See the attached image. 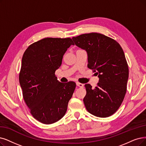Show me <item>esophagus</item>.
I'll use <instances>...</instances> for the list:
<instances>
[{
    "label": "esophagus",
    "mask_w": 146,
    "mask_h": 146,
    "mask_svg": "<svg viewBox=\"0 0 146 146\" xmlns=\"http://www.w3.org/2000/svg\"><path fill=\"white\" fill-rule=\"evenodd\" d=\"M76 84H77V86H78V87H83V86H84V84H83L80 83H79V82H77Z\"/></svg>",
    "instance_id": "34e87169"
}]
</instances>
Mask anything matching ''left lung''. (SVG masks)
<instances>
[{
	"label": "left lung",
	"instance_id": "left-lung-1",
	"mask_svg": "<svg viewBox=\"0 0 146 146\" xmlns=\"http://www.w3.org/2000/svg\"><path fill=\"white\" fill-rule=\"evenodd\" d=\"M72 39L87 51V67L100 78L94 89L89 84L84 85L86 110L97 117H109L117 111L126 93L129 69L123 50L116 40L98 33L83 34Z\"/></svg>",
	"mask_w": 146,
	"mask_h": 146
}]
</instances>
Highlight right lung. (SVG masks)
<instances>
[{"label": "right lung", "instance_id": "obj_1", "mask_svg": "<svg viewBox=\"0 0 146 146\" xmlns=\"http://www.w3.org/2000/svg\"><path fill=\"white\" fill-rule=\"evenodd\" d=\"M71 45L70 38H45L29 45L23 56L19 74L23 96L33 117L42 123H54L65 115L76 87L74 81L59 82L55 75Z\"/></svg>", "mask_w": 146, "mask_h": 146}]
</instances>
